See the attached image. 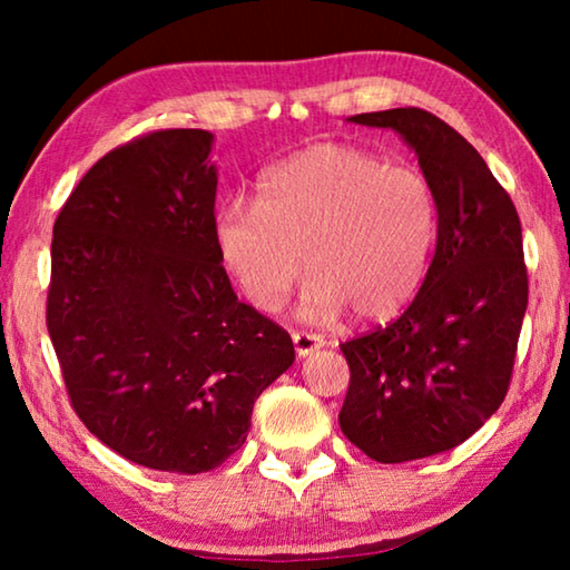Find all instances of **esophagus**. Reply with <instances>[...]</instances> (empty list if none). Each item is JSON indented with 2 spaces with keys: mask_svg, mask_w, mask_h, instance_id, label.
<instances>
[{
  "mask_svg": "<svg viewBox=\"0 0 570 570\" xmlns=\"http://www.w3.org/2000/svg\"><path fill=\"white\" fill-rule=\"evenodd\" d=\"M294 340V350L298 356H306L320 350V346H324V340L320 334H312V332H294L292 334Z\"/></svg>",
  "mask_w": 570,
  "mask_h": 570,
  "instance_id": "1",
  "label": "esophagus"
}]
</instances>
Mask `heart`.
I'll return each mask as SVG.
<instances>
[{
	"label": "heart",
	"instance_id": "heart-1",
	"mask_svg": "<svg viewBox=\"0 0 570 570\" xmlns=\"http://www.w3.org/2000/svg\"><path fill=\"white\" fill-rule=\"evenodd\" d=\"M438 193L410 163L346 142L296 153L258 180V198L216 210L214 246L230 282L258 312H276L308 274L302 308L334 320H390L417 294L435 254Z\"/></svg>",
	"mask_w": 570,
	"mask_h": 570
}]
</instances>
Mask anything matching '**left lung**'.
I'll return each instance as SVG.
<instances>
[{"label": "left lung", "instance_id": "obj_1", "mask_svg": "<svg viewBox=\"0 0 570 570\" xmlns=\"http://www.w3.org/2000/svg\"><path fill=\"white\" fill-rule=\"evenodd\" d=\"M350 120L397 130L438 193V246L417 296L387 326L340 344L344 438L377 462L420 460L458 448L505 400L528 306L523 234L508 190L438 115Z\"/></svg>", "mask_w": 570, "mask_h": 570}]
</instances>
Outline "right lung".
Returning <instances> with one entry per match:
<instances>
[{
  "instance_id": "obj_1",
  "label": "right lung",
  "mask_w": 570,
  "mask_h": 570,
  "mask_svg": "<svg viewBox=\"0 0 570 570\" xmlns=\"http://www.w3.org/2000/svg\"><path fill=\"white\" fill-rule=\"evenodd\" d=\"M208 130H153L77 183L52 228L47 332L95 438L150 470L206 472L294 362L292 336L238 302L214 246Z\"/></svg>"
}]
</instances>
